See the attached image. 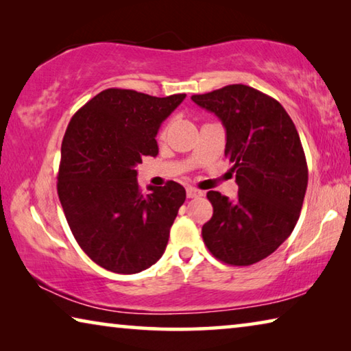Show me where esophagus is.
I'll list each match as a JSON object with an SVG mask.
<instances>
[{
  "label": "esophagus",
  "instance_id": "34e87169",
  "mask_svg": "<svg viewBox=\"0 0 351 351\" xmlns=\"http://www.w3.org/2000/svg\"><path fill=\"white\" fill-rule=\"evenodd\" d=\"M203 197V192L195 187H187V198H198Z\"/></svg>",
  "mask_w": 351,
  "mask_h": 351
}]
</instances>
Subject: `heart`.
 Wrapping results in <instances>:
<instances>
[{
	"mask_svg": "<svg viewBox=\"0 0 351 351\" xmlns=\"http://www.w3.org/2000/svg\"><path fill=\"white\" fill-rule=\"evenodd\" d=\"M164 134H165V127L161 128V132H159V138H164Z\"/></svg>",
	"mask_w": 351,
	"mask_h": 351,
	"instance_id": "b5f03b06",
	"label": "heart"
}]
</instances>
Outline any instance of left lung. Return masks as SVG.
I'll return each instance as SVG.
<instances>
[{"instance_id":"left-lung-1","label":"left lung","mask_w":351,"mask_h":351,"mask_svg":"<svg viewBox=\"0 0 351 351\" xmlns=\"http://www.w3.org/2000/svg\"><path fill=\"white\" fill-rule=\"evenodd\" d=\"M192 100L226 128L224 156L232 162L239 197L210 190L213 215L203 240L213 257L249 266L271 255L293 232L308 186L304 148L283 106L246 85H228Z\"/></svg>"}]
</instances>
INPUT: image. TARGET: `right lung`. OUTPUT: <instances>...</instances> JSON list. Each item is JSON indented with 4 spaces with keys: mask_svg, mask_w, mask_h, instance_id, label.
<instances>
[{
    "mask_svg": "<svg viewBox=\"0 0 351 351\" xmlns=\"http://www.w3.org/2000/svg\"><path fill=\"white\" fill-rule=\"evenodd\" d=\"M186 94L153 97L110 88L71 119L62 142L57 192L74 239L117 274H136L162 257L186 201L175 181L141 193L136 165L156 156V134Z\"/></svg>",
    "mask_w": 351,
    "mask_h": 351,
    "instance_id": "add662e5",
    "label": "right lung"
}]
</instances>
